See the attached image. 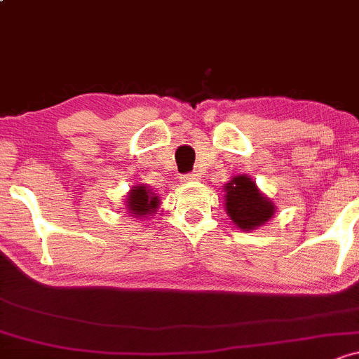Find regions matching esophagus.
Instances as JSON below:
<instances>
[{
    "instance_id": "34e87169",
    "label": "esophagus",
    "mask_w": 359,
    "mask_h": 359,
    "mask_svg": "<svg viewBox=\"0 0 359 359\" xmlns=\"http://www.w3.org/2000/svg\"><path fill=\"white\" fill-rule=\"evenodd\" d=\"M184 181V183H190V181H198L200 180V175L198 172H187V175H183V178H181Z\"/></svg>"
}]
</instances>
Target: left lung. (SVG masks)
<instances>
[{"instance_id": "left-lung-1", "label": "left lung", "mask_w": 359, "mask_h": 359, "mask_svg": "<svg viewBox=\"0 0 359 359\" xmlns=\"http://www.w3.org/2000/svg\"><path fill=\"white\" fill-rule=\"evenodd\" d=\"M226 210L240 229L260 227L273 215V203L269 202L248 176H236L224 187Z\"/></svg>"}]
</instances>
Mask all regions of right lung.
<instances>
[{
  "instance_id": "obj_1",
  "label": "right lung",
  "mask_w": 359,
  "mask_h": 359,
  "mask_svg": "<svg viewBox=\"0 0 359 359\" xmlns=\"http://www.w3.org/2000/svg\"><path fill=\"white\" fill-rule=\"evenodd\" d=\"M126 205H128L130 212L135 214V217H145L150 212L157 209L159 200H157V196H154L152 191L144 184V187H135L133 190H130Z\"/></svg>"
}]
</instances>
